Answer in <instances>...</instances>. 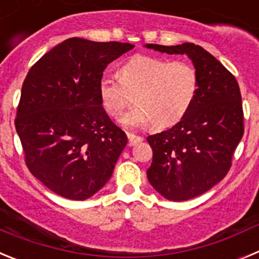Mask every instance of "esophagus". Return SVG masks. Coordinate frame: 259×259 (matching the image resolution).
I'll list each match as a JSON object with an SVG mask.
<instances>
[{"instance_id": "1", "label": "esophagus", "mask_w": 259, "mask_h": 259, "mask_svg": "<svg viewBox=\"0 0 259 259\" xmlns=\"http://www.w3.org/2000/svg\"><path fill=\"white\" fill-rule=\"evenodd\" d=\"M127 136H128V145L130 146H134V145H136V144H139L143 141V137L137 136V135L127 134Z\"/></svg>"}]
</instances>
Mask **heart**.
<instances>
[{
  "instance_id": "b5f03b06",
  "label": "heart",
  "mask_w": 259,
  "mask_h": 259,
  "mask_svg": "<svg viewBox=\"0 0 259 259\" xmlns=\"http://www.w3.org/2000/svg\"><path fill=\"white\" fill-rule=\"evenodd\" d=\"M200 79L188 62L136 56L119 68V79L104 76L98 84L102 106L111 116H119L127 106H135L120 123L137 128L152 123L157 130L175 125L196 101Z\"/></svg>"
}]
</instances>
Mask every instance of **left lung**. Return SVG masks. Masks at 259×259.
I'll return each instance as SVG.
<instances>
[{
    "label": "left lung",
    "mask_w": 259,
    "mask_h": 259,
    "mask_svg": "<svg viewBox=\"0 0 259 259\" xmlns=\"http://www.w3.org/2000/svg\"><path fill=\"white\" fill-rule=\"evenodd\" d=\"M145 47L167 54H187L200 79L197 97L188 114L170 130L148 136L153 162L146 175L153 188L170 201L191 200L218 184L230 171L244 135L239 84L200 45Z\"/></svg>",
    "instance_id": "8db88e82"
}]
</instances>
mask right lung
Segmentation results:
<instances>
[{"label":"right lung","mask_w":259,"mask_h":259,"mask_svg":"<svg viewBox=\"0 0 259 259\" xmlns=\"http://www.w3.org/2000/svg\"><path fill=\"white\" fill-rule=\"evenodd\" d=\"M134 47L67 38L24 79L15 128L26 164L62 197L87 200L113 175L127 136L102 107L98 84L107 65Z\"/></svg>","instance_id":"obj_1"}]
</instances>
